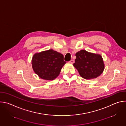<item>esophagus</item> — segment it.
Wrapping results in <instances>:
<instances>
[{
    "mask_svg": "<svg viewBox=\"0 0 126 126\" xmlns=\"http://www.w3.org/2000/svg\"><path fill=\"white\" fill-rule=\"evenodd\" d=\"M69 62L70 63H71V64H73L74 63V60H71Z\"/></svg>",
    "mask_w": 126,
    "mask_h": 126,
    "instance_id": "esophagus-1",
    "label": "esophagus"
}]
</instances>
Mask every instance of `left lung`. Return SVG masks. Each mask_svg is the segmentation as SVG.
I'll list each match as a JSON object with an SVG mask.
<instances>
[{"label": "left lung", "instance_id": "1", "mask_svg": "<svg viewBox=\"0 0 126 126\" xmlns=\"http://www.w3.org/2000/svg\"><path fill=\"white\" fill-rule=\"evenodd\" d=\"M76 56L73 66L84 79L96 78L103 73L105 66L100 55L81 50L76 53Z\"/></svg>", "mask_w": 126, "mask_h": 126}]
</instances>
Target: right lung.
I'll list each match as a JSON object with an SVG mask.
<instances>
[{
    "label": "right lung",
    "instance_id": "add662e5",
    "mask_svg": "<svg viewBox=\"0 0 126 126\" xmlns=\"http://www.w3.org/2000/svg\"><path fill=\"white\" fill-rule=\"evenodd\" d=\"M66 63L62 54L53 49L35 53L32 59L34 72L41 79L47 80L56 78Z\"/></svg>",
    "mask_w": 126,
    "mask_h": 126
}]
</instances>
